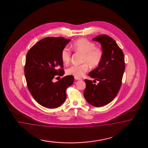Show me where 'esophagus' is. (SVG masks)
<instances>
[{
	"label": "esophagus",
	"instance_id": "34e87169",
	"mask_svg": "<svg viewBox=\"0 0 148 148\" xmlns=\"http://www.w3.org/2000/svg\"><path fill=\"white\" fill-rule=\"evenodd\" d=\"M74 78H75V80H82V78H81V77H76V76H75V77H74Z\"/></svg>",
	"mask_w": 148,
	"mask_h": 148
}]
</instances>
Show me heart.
I'll list each match as a JSON object with an SVG mask.
<instances>
[{"instance_id":"b5f03b06","label":"heart","mask_w":148,"mask_h":148,"mask_svg":"<svg viewBox=\"0 0 148 148\" xmlns=\"http://www.w3.org/2000/svg\"><path fill=\"white\" fill-rule=\"evenodd\" d=\"M72 49L76 53L82 54L80 65H73L67 70L69 75L80 77L85 75L90 67H97L101 63L103 58V51L101 49L96 47L93 42L85 38H81L75 40L72 45ZM61 58L64 64L67 65L71 60V51L64 48L61 53Z\"/></svg>"}]
</instances>
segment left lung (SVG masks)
<instances>
[{
  "instance_id": "8db88e82",
  "label": "left lung",
  "mask_w": 148,
  "mask_h": 148,
  "mask_svg": "<svg viewBox=\"0 0 148 148\" xmlns=\"http://www.w3.org/2000/svg\"><path fill=\"white\" fill-rule=\"evenodd\" d=\"M93 40L101 43L103 58L98 67L88 75L98 81L95 85L85 79L86 87L84 95L86 101L95 107L106 105L116 97L122 83L125 71L124 55L116 42L106 35H100Z\"/></svg>"
}]
</instances>
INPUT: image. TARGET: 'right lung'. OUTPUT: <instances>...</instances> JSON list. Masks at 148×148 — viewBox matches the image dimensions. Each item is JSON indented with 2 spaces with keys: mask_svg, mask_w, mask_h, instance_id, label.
<instances>
[{
  "mask_svg": "<svg viewBox=\"0 0 148 148\" xmlns=\"http://www.w3.org/2000/svg\"><path fill=\"white\" fill-rule=\"evenodd\" d=\"M70 40L62 37H46L34 45L27 53L24 66L27 86L33 98L45 108L61 106L66 99V90L73 84V75L53 82L54 77L64 73L61 53Z\"/></svg>",
  "mask_w": 148,
  "mask_h": 148,
  "instance_id": "obj_1",
  "label": "right lung"
}]
</instances>
